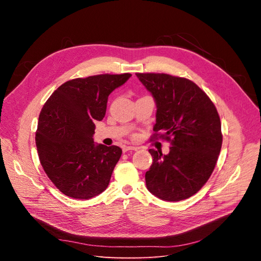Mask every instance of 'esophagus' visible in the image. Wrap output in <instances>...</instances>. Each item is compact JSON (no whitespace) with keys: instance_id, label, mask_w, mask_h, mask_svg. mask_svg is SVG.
Returning a JSON list of instances; mask_svg holds the SVG:
<instances>
[{"instance_id":"34e87169","label":"esophagus","mask_w":261,"mask_h":261,"mask_svg":"<svg viewBox=\"0 0 261 261\" xmlns=\"http://www.w3.org/2000/svg\"><path fill=\"white\" fill-rule=\"evenodd\" d=\"M135 150H138V148H137V147H134V146H124V147H123V152L135 151Z\"/></svg>"}]
</instances>
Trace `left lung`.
<instances>
[{
	"mask_svg": "<svg viewBox=\"0 0 261 261\" xmlns=\"http://www.w3.org/2000/svg\"><path fill=\"white\" fill-rule=\"evenodd\" d=\"M155 102L154 133L171 141L170 152L150 149L148 191L165 201L183 200L206 184L222 146L215 105L195 83L168 74H136Z\"/></svg>",
	"mask_w": 261,
	"mask_h": 261,
	"instance_id": "8db88e82",
	"label": "left lung"
}]
</instances>
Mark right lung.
Masks as SVG:
<instances>
[{
  "label": "right lung",
  "mask_w": 261,
  "mask_h": 261,
  "mask_svg": "<svg viewBox=\"0 0 261 261\" xmlns=\"http://www.w3.org/2000/svg\"><path fill=\"white\" fill-rule=\"evenodd\" d=\"M130 74L76 78L60 86L39 115L36 146L46 175L75 199L105 192L122 149L93 141L94 123L106 115L108 98Z\"/></svg>",
  "instance_id": "add662e5"
}]
</instances>
